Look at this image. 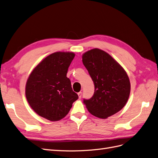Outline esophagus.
Returning <instances> with one entry per match:
<instances>
[{
    "instance_id": "1",
    "label": "esophagus",
    "mask_w": 158,
    "mask_h": 158,
    "mask_svg": "<svg viewBox=\"0 0 158 158\" xmlns=\"http://www.w3.org/2000/svg\"><path fill=\"white\" fill-rule=\"evenodd\" d=\"M78 96H79V98H81V96H82V92H79V93H78Z\"/></svg>"
}]
</instances>
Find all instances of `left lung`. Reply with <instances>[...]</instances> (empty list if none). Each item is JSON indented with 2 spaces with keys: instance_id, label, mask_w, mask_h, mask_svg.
Returning <instances> with one entry per match:
<instances>
[{
  "instance_id": "1",
  "label": "left lung",
  "mask_w": 158,
  "mask_h": 158,
  "mask_svg": "<svg viewBox=\"0 0 158 158\" xmlns=\"http://www.w3.org/2000/svg\"><path fill=\"white\" fill-rule=\"evenodd\" d=\"M82 61L94 85L93 97L83 101L88 111L102 119L119 112L130 93L127 72L110 54L98 48L85 52Z\"/></svg>"
}]
</instances>
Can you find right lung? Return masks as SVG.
<instances>
[{
  "label": "right lung",
  "mask_w": 158,
  "mask_h": 158,
  "mask_svg": "<svg viewBox=\"0 0 158 158\" xmlns=\"http://www.w3.org/2000/svg\"><path fill=\"white\" fill-rule=\"evenodd\" d=\"M75 56L71 52L53 53L34 67L27 79V101L35 113L48 120L64 118L79 98L67 77Z\"/></svg>",
  "instance_id": "right-lung-1"
}]
</instances>
